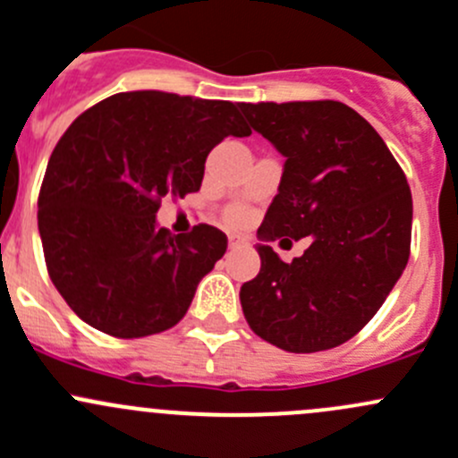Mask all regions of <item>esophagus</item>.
<instances>
[{
  "label": "esophagus",
  "instance_id": "34e87169",
  "mask_svg": "<svg viewBox=\"0 0 458 458\" xmlns=\"http://www.w3.org/2000/svg\"><path fill=\"white\" fill-rule=\"evenodd\" d=\"M242 246H243V243L239 242V239H230V242H228L230 250H237V248H242Z\"/></svg>",
  "mask_w": 458,
  "mask_h": 458
}]
</instances>
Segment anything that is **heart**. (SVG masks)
I'll return each instance as SVG.
<instances>
[{
    "instance_id": "b5f03b06",
    "label": "heart",
    "mask_w": 458,
    "mask_h": 458,
    "mask_svg": "<svg viewBox=\"0 0 458 458\" xmlns=\"http://www.w3.org/2000/svg\"><path fill=\"white\" fill-rule=\"evenodd\" d=\"M242 219H243L242 212H234V215L230 216V224H239V221H242Z\"/></svg>"
}]
</instances>
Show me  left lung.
Returning <instances> with one entry per match:
<instances>
[{"label":"left lung","instance_id":"obj_1","mask_svg":"<svg viewBox=\"0 0 458 458\" xmlns=\"http://www.w3.org/2000/svg\"><path fill=\"white\" fill-rule=\"evenodd\" d=\"M285 157L279 192L257 230L261 270L242 285L255 335L285 352L352 339L377 315L410 257L408 179L370 123L341 101L239 104ZM311 237L293 264L267 241Z\"/></svg>","mask_w":458,"mask_h":458}]
</instances>
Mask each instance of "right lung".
Instances as JSON below:
<instances>
[{"label": "right lung", "mask_w": 458, "mask_h": 458, "mask_svg": "<svg viewBox=\"0 0 458 458\" xmlns=\"http://www.w3.org/2000/svg\"><path fill=\"white\" fill-rule=\"evenodd\" d=\"M239 106L161 90L119 92L81 113L50 155L39 191L46 266L81 321L117 339L179 323L228 248L221 230L157 225L164 197L201 188L225 137H248Z\"/></svg>", "instance_id": "right-lung-1"}]
</instances>
